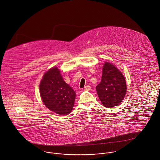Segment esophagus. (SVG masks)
<instances>
[{"instance_id": "obj_1", "label": "esophagus", "mask_w": 160, "mask_h": 160, "mask_svg": "<svg viewBox=\"0 0 160 160\" xmlns=\"http://www.w3.org/2000/svg\"><path fill=\"white\" fill-rule=\"evenodd\" d=\"M91 89V86L89 85H87L84 88V90L85 91H90Z\"/></svg>"}]
</instances>
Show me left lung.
<instances>
[{"mask_svg": "<svg viewBox=\"0 0 160 160\" xmlns=\"http://www.w3.org/2000/svg\"><path fill=\"white\" fill-rule=\"evenodd\" d=\"M126 82L121 72L113 65L105 62L102 80L96 86L99 99L104 107L113 108L119 105L126 93Z\"/></svg>", "mask_w": 160, "mask_h": 160, "instance_id": "1", "label": "left lung"}]
</instances>
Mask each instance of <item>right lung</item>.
Returning <instances> with one entry per match:
<instances>
[{
  "label": "right lung",
  "mask_w": 160,
  "mask_h": 160,
  "mask_svg": "<svg viewBox=\"0 0 160 160\" xmlns=\"http://www.w3.org/2000/svg\"><path fill=\"white\" fill-rule=\"evenodd\" d=\"M42 102L51 111L59 115L68 114L72 110L76 93L63 79L57 67L44 74L39 86Z\"/></svg>",
  "instance_id": "obj_1"
}]
</instances>
